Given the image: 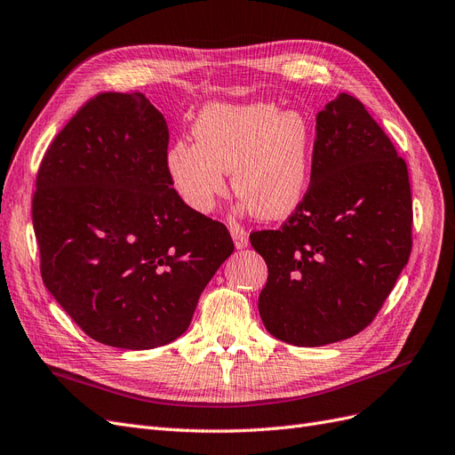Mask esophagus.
Segmentation results:
<instances>
[{
	"instance_id": "obj_1",
	"label": "esophagus",
	"mask_w": 455,
	"mask_h": 455,
	"mask_svg": "<svg viewBox=\"0 0 455 455\" xmlns=\"http://www.w3.org/2000/svg\"><path fill=\"white\" fill-rule=\"evenodd\" d=\"M230 232H232V240H234V245H236V249L247 247V243H249V234H247L243 228L234 227Z\"/></svg>"
}]
</instances>
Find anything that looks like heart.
Instances as JSON below:
<instances>
[{
  "label": "heart",
  "instance_id": "heart-1",
  "mask_svg": "<svg viewBox=\"0 0 455 455\" xmlns=\"http://www.w3.org/2000/svg\"><path fill=\"white\" fill-rule=\"evenodd\" d=\"M195 143L180 140L166 151V173L188 210L210 213L227 190L240 210L282 219L299 208L310 181L314 132L299 109L280 111L270 101L212 104L193 124Z\"/></svg>",
  "mask_w": 455,
  "mask_h": 455
}]
</instances>
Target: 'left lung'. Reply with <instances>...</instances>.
Segmentation results:
<instances>
[{
	"instance_id": "obj_1",
	"label": "left lung",
	"mask_w": 455,
	"mask_h": 455,
	"mask_svg": "<svg viewBox=\"0 0 455 455\" xmlns=\"http://www.w3.org/2000/svg\"><path fill=\"white\" fill-rule=\"evenodd\" d=\"M268 282L259 314L277 340L315 347L376 317L412 249L408 170L359 100L317 113L312 180L280 230L253 232Z\"/></svg>"
}]
</instances>
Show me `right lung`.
Segmentation results:
<instances>
[{"mask_svg": "<svg viewBox=\"0 0 455 455\" xmlns=\"http://www.w3.org/2000/svg\"><path fill=\"white\" fill-rule=\"evenodd\" d=\"M168 126L140 92L100 94L54 138L32 204L41 275L100 344L166 346L232 255L225 225L188 210L166 173Z\"/></svg>", "mask_w": 455, "mask_h": 455, "instance_id": "right-lung-1", "label": "right lung"}]
</instances>
